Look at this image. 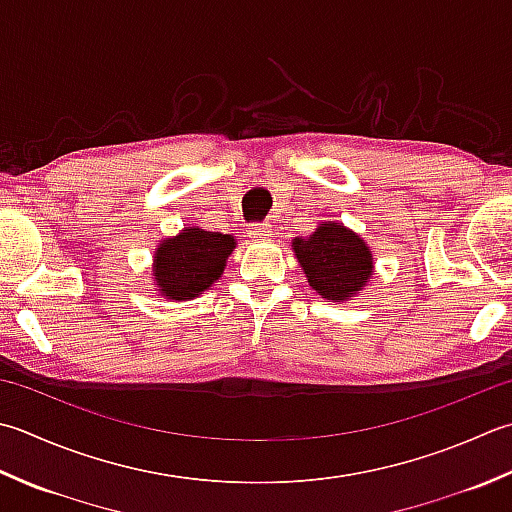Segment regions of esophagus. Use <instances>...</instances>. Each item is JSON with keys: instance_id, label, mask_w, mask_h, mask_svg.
<instances>
[{"instance_id": "1", "label": "esophagus", "mask_w": 512, "mask_h": 512, "mask_svg": "<svg viewBox=\"0 0 512 512\" xmlns=\"http://www.w3.org/2000/svg\"><path fill=\"white\" fill-rule=\"evenodd\" d=\"M270 233H273V228H270V224H253L248 228V235L253 237V239H268L270 237Z\"/></svg>"}]
</instances>
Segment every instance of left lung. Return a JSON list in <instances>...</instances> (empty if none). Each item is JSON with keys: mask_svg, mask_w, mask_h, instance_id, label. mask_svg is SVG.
<instances>
[{"mask_svg": "<svg viewBox=\"0 0 512 512\" xmlns=\"http://www.w3.org/2000/svg\"><path fill=\"white\" fill-rule=\"evenodd\" d=\"M293 246L308 284L333 302L353 297L373 275L366 242L342 224H322L308 239H295Z\"/></svg>", "mask_w": 512, "mask_h": 512, "instance_id": "left-lung-1", "label": "left lung"}]
</instances>
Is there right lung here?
<instances>
[{"mask_svg": "<svg viewBox=\"0 0 512 512\" xmlns=\"http://www.w3.org/2000/svg\"><path fill=\"white\" fill-rule=\"evenodd\" d=\"M235 239L204 228H186L157 248L155 282L168 299H193L224 273Z\"/></svg>", "mask_w": 512, "mask_h": 512, "instance_id": "right-lung-1", "label": "right lung"}]
</instances>
